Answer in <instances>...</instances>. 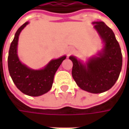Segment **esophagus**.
Masks as SVG:
<instances>
[{"instance_id": "34e87169", "label": "esophagus", "mask_w": 129, "mask_h": 129, "mask_svg": "<svg viewBox=\"0 0 129 129\" xmlns=\"http://www.w3.org/2000/svg\"><path fill=\"white\" fill-rule=\"evenodd\" d=\"M69 54H70V53H69Z\"/></svg>"}]
</instances>
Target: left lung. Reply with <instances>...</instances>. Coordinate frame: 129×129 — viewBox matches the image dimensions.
I'll use <instances>...</instances> for the list:
<instances>
[{"label": "left lung", "instance_id": "8db88e82", "mask_svg": "<svg viewBox=\"0 0 129 129\" xmlns=\"http://www.w3.org/2000/svg\"><path fill=\"white\" fill-rule=\"evenodd\" d=\"M94 28L105 43L98 57L82 64L75 57H70L73 63L72 75L81 89L92 93H101L111 89L119 77L122 67V54L115 34L105 23L93 22Z\"/></svg>", "mask_w": 129, "mask_h": 129}]
</instances>
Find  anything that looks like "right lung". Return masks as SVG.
<instances>
[{"label": "right lung", "mask_w": 129, "mask_h": 129, "mask_svg": "<svg viewBox=\"0 0 129 129\" xmlns=\"http://www.w3.org/2000/svg\"><path fill=\"white\" fill-rule=\"evenodd\" d=\"M28 23H23L18 29L11 44L8 57V71L14 84L23 93L30 96H39L52 88L55 72L66 57L53 59L40 70H34L23 64L18 57L17 44L20 33Z\"/></svg>", "instance_id": "right-lung-1"}]
</instances>
